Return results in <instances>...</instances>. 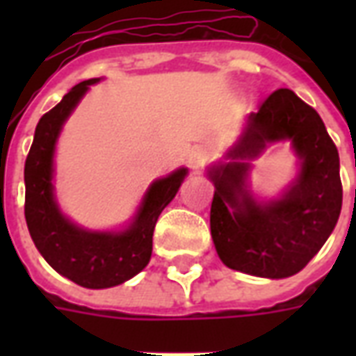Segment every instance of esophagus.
Segmentation results:
<instances>
[{"instance_id": "obj_1", "label": "esophagus", "mask_w": 356, "mask_h": 356, "mask_svg": "<svg viewBox=\"0 0 356 356\" xmlns=\"http://www.w3.org/2000/svg\"><path fill=\"white\" fill-rule=\"evenodd\" d=\"M209 158H211V150L208 147H196L191 154V165L194 170H200L209 162Z\"/></svg>"}]
</instances>
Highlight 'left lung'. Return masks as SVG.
I'll return each mask as SVG.
<instances>
[{
  "instance_id": "left-lung-1",
  "label": "left lung",
  "mask_w": 356,
  "mask_h": 356,
  "mask_svg": "<svg viewBox=\"0 0 356 356\" xmlns=\"http://www.w3.org/2000/svg\"><path fill=\"white\" fill-rule=\"evenodd\" d=\"M286 138L302 158V173L284 199L261 207L243 188L249 160ZM229 156L232 162L209 173L216 185L209 227L221 261L265 278L296 275L328 240L343 200L339 154L324 122L293 91L276 89Z\"/></svg>"
}]
</instances>
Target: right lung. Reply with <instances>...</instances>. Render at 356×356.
I'll return each instance as SVG.
<instances>
[{"label": "right lung", "mask_w": 356, "mask_h": 356, "mask_svg": "<svg viewBox=\"0 0 356 356\" xmlns=\"http://www.w3.org/2000/svg\"><path fill=\"white\" fill-rule=\"evenodd\" d=\"M99 80L81 81L38 122L34 143L24 163V216L30 236L45 261L83 288H112L147 267L152 255V234L162 209L173 200L186 170L156 181L145 196L139 216L125 232H88L68 223L53 200V150L68 114L81 95Z\"/></svg>", "instance_id": "obj_1"}]
</instances>
